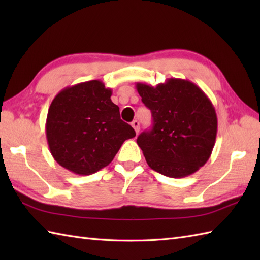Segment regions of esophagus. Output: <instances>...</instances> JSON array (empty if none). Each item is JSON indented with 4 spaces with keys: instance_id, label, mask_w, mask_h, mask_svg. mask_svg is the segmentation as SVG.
Masks as SVG:
<instances>
[{
    "instance_id": "1",
    "label": "esophagus",
    "mask_w": 260,
    "mask_h": 260,
    "mask_svg": "<svg viewBox=\"0 0 260 260\" xmlns=\"http://www.w3.org/2000/svg\"><path fill=\"white\" fill-rule=\"evenodd\" d=\"M132 127H133V128L135 129L136 134H139V132H140V123H139V121H137V120L132 121Z\"/></svg>"
}]
</instances>
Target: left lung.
Returning a JSON list of instances; mask_svg holds the SVG:
<instances>
[{
  "instance_id": "8db88e82",
  "label": "left lung",
  "mask_w": 260,
  "mask_h": 260,
  "mask_svg": "<svg viewBox=\"0 0 260 260\" xmlns=\"http://www.w3.org/2000/svg\"><path fill=\"white\" fill-rule=\"evenodd\" d=\"M151 109L153 128L137 137L148 167L169 178H185L211 155L218 119L209 97L190 80L169 78L156 87L137 82Z\"/></svg>"
}]
</instances>
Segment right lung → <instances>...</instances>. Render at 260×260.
Returning <instances> with one entry per match:
<instances>
[{
  "instance_id": "obj_1",
  "label": "right lung",
  "mask_w": 260,
  "mask_h": 260,
  "mask_svg": "<svg viewBox=\"0 0 260 260\" xmlns=\"http://www.w3.org/2000/svg\"><path fill=\"white\" fill-rule=\"evenodd\" d=\"M112 89L101 80L64 88L49 107L46 135L56 162L75 174L89 175L113 161L121 144L136 135L120 119Z\"/></svg>"
}]
</instances>
